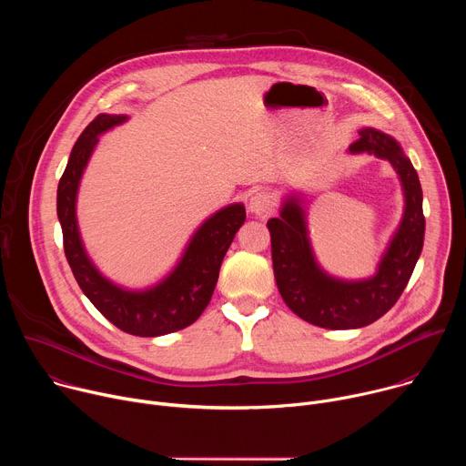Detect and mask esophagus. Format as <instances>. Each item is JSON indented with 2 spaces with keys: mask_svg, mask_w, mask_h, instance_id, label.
Wrapping results in <instances>:
<instances>
[{
  "mask_svg": "<svg viewBox=\"0 0 466 466\" xmlns=\"http://www.w3.org/2000/svg\"><path fill=\"white\" fill-rule=\"evenodd\" d=\"M248 210L256 216L271 214L275 210V197L269 191H256L248 201Z\"/></svg>",
  "mask_w": 466,
  "mask_h": 466,
  "instance_id": "34e87169",
  "label": "esophagus"
}]
</instances>
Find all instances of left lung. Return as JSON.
Masks as SVG:
<instances>
[{
    "instance_id": "left-lung-1",
    "label": "left lung",
    "mask_w": 466,
    "mask_h": 466,
    "mask_svg": "<svg viewBox=\"0 0 466 466\" xmlns=\"http://www.w3.org/2000/svg\"><path fill=\"white\" fill-rule=\"evenodd\" d=\"M350 153L389 160L400 177L406 208L372 279L349 282L326 275L313 256L304 208L288 197L280 218L268 221L273 269L284 302L300 319L328 329L361 328L385 315L406 289L424 245L422 187L411 160L394 138L376 128H361Z\"/></svg>"
}]
</instances>
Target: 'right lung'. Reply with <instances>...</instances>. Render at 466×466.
Masks as SVG:
<instances>
[{
    "mask_svg": "<svg viewBox=\"0 0 466 466\" xmlns=\"http://www.w3.org/2000/svg\"><path fill=\"white\" fill-rule=\"evenodd\" d=\"M123 121H127L123 114H99L83 130L58 182L56 216L62 227L66 258L88 300L127 334L158 338L182 329L201 317L216 289L221 261L247 216L245 207L236 203L208 218L189 239L177 268L149 289L130 291L105 279L83 247L76 203L83 171L99 142V135Z\"/></svg>",
    "mask_w": 466,
    "mask_h": 466,
    "instance_id": "right-lung-1",
    "label": "right lung"
}]
</instances>
